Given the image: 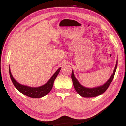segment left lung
I'll return each instance as SVG.
<instances>
[{
  "mask_svg": "<svg viewBox=\"0 0 126 126\" xmlns=\"http://www.w3.org/2000/svg\"><path fill=\"white\" fill-rule=\"evenodd\" d=\"M117 63L118 61L117 60L116 64H115V66L114 67V69L113 70V73L111 75L108 80L104 84L102 85H100V86H96V87L94 88H87L85 86H83V85L80 84L79 82L78 81V79H76L74 75V72H73V70H72V82H73V86H74L75 90L78 92L79 95L82 97L85 98H92V97H95L97 96L98 95H100L103 94L105 91L107 89L108 86L111 84V82L113 80V78L114 77V75L115 73V71H116L117 67Z\"/></svg>",
  "mask_w": 126,
  "mask_h": 126,
  "instance_id": "obj_1",
  "label": "left lung"
}]
</instances>
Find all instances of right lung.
Listing matches in <instances>:
<instances>
[{
    "mask_svg": "<svg viewBox=\"0 0 126 126\" xmlns=\"http://www.w3.org/2000/svg\"><path fill=\"white\" fill-rule=\"evenodd\" d=\"M61 68H59L56 72L53 74V76L50 78L48 81L47 83H45L44 85L42 86H38V87H31V86H28L27 85H22L21 83H18L16 80L13 77L12 73H11V69L9 67V74L10 77H11V80L15 87L22 94L26 95V96H29L30 98H40L43 96H46V95L48 94L50 91L53 88V83L56 79V77L58 75L59 72H60Z\"/></svg>",
    "mask_w": 126,
    "mask_h": 126,
    "instance_id": "obj_1",
    "label": "right lung"
}]
</instances>
